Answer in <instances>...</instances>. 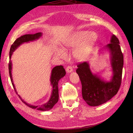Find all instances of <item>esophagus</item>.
Segmentation results:
<instances>
[{"label": "esophagus", "mask_w": 133, "mask_h": 133, "mask_svg": "<svg viewBox=\"0 0 133 133\" xmlns=\"http://www.w3.org/2000/svg\"><path fill=\"white\" fill-rule=\"evenodd\" d=\"M66 71L67 73H71L72 71H73V68H72V67L70 66H67V68H66Z\"/></svg>", "instance_id": "obj_1"}]
</instances>
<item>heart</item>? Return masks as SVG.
<instances>
[{
	"instance_id": "obj_1",
	"label": "heart",
	"mask_w": 133,
	"mask_h": 133,
	"mask_svg": "<svg viewBox=\"0 0 133 133\" xmlns=\"http://www.w3.org/2000/svg\"><path fill=\"white\" fill-rule=\"evenodd\" d=\"M98 40V35L94 31L80 30L68 35L63 40L62 48L64 50L73 49L75 47L74 55L78 60H83L89 55ZM56 57L61 59L66 58V53L61 49L54 52Z\"/></svg>"
}]
</instances>
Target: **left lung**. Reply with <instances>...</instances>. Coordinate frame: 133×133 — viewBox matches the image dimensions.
Masks as SVG:
<instances>
[{"mask_svg": "<svg viewBox=\"0 0 133 133\" xmlns=\"http://www.w3.org/2000/svg\"><path fill=\"white\" fill-rule=\"evenodd\" d=\"M104 50L108 51L110 55L112 75L109 80H105L97 73H92L88 62L78 64L76 70L82 83L83 98L91 107L99 106L109 101L117 94L121 85L123 55L115 35L112 34L110 43L100 51Z\"/></svg>", "mask_w": 133, "mask_h": 133, "instance_id": "1", "label": "left lung"}]
</instances>
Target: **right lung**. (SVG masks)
<instances>
[{
  "label": "right lung",
  "instance_id": "1",
  "mask_svg": "<svg viewBox=\"0 0 133 133\" xmlns=\"http://www.w3.org/2000/svg\"><path fill=\"white\" fill-rule=\"evenodd\" d=\"M42 36V33H37L34 34H25L21 36L18 39H16V41L14 42V43L12 44L10 52H9V75L11 82L13 85L15 91L17 93L18 92L16 90L15 87L14 85V84L13 82V77H12V62L11 60V55L13 54V52L17 49V48L21 45L22 44L24 43H29L30 42H33L39 39ZM66 74V72L64 68L62 65H58L56 66L53 68V69H52L51 71V76L50 78V85L52 87V91L51 93V96L49 100L48 101L43 104L41 106L38 105H33L31 104H28V103L24 101V100L22 98V97L19 95V96L21 100L23 101L24 103H25L26 105L32 109H36L37 110H41V111H46L50 110L51 109L53 108V107L54 106L55 104L58 102L59 99V90H58V83L59 80L63 78L64 76Z\"/></svg>",
  "mask_w": 133,
  "mask_h": 133
}]
</instances>
